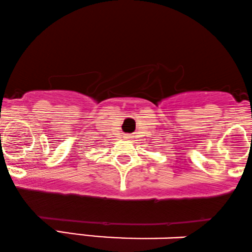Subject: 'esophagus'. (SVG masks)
I'll return each instance as SVG.
<instances>
[{
  "label": "esophagus",
  "mask_w": 252,
  "mask_h": 252,
  "mask_svg": "<svg viewBox=\"0 0 252 252\" xmlns=\"http://www.w3.org/2000/svg\"><path fill=\"white\" fill-rule=\"evenodd\" d=\"M125 138H126V139H131V138H132V137H131V135H128V134H126V135H125Z\"/></svg>",
  "instance_id": "esophagus-1"
}]
</instances>
